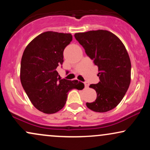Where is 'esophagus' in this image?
Segmentation results:
<instances>
[{
	"label": "esophagus",
	"mask_w": 150,
	"mask_h": 150,
	"mask_svg": "<svg viewBox=\"0 0 150 150\" xmlns=\"http://www.w3.org/2000/svg\"><path fill=\"white\" fill-rule=\"evenodd\" d=\"M84 84H85V87H89V82H84Z\"/></svg>",
	"instance_id": "esophagus-1"
}]
</instances>
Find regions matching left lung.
Listing matches in <instances>:
<instances>
[{
  "label": "left lung",
  "mask_w": 150,
  "mask_h": 150,
  "mask_svg": "<svg viewBox=\"0 0 150 150\" xmlns=\"http://www.w3.org/2000/svg\"><path fill=\"white\" fill-rule=\"evenodd\" d=\"M75 37L99 71L100 81L89 86L97 92V99L86 105L96 112L113 109L123 99L130 83L131 63L125 46L106 30L76 33Z\"/></svg>",
  "instance_id": "left-lung-1"
}]
</instances>
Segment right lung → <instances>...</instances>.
<instances>
[{
  "label": "right lung",
  "instance_id": "1",
  "mask_svg": "<svg viewBox=\"0 0 150 150\" xmlns=\"http://www.w3.org/2000/svg\"><path fill=\"white\" fill-rule=\"evenodd\" d=\"M72 40L71 34L46 32L24 51L20 65L22 87L34 107L43 113L58 112L65 106L70 90L85 87L78 80L61 79L56 70L62 67L63 51Z\"/></svg>",
  "mask_w": 150,
  "mask_h": 150
}]
</instances>
